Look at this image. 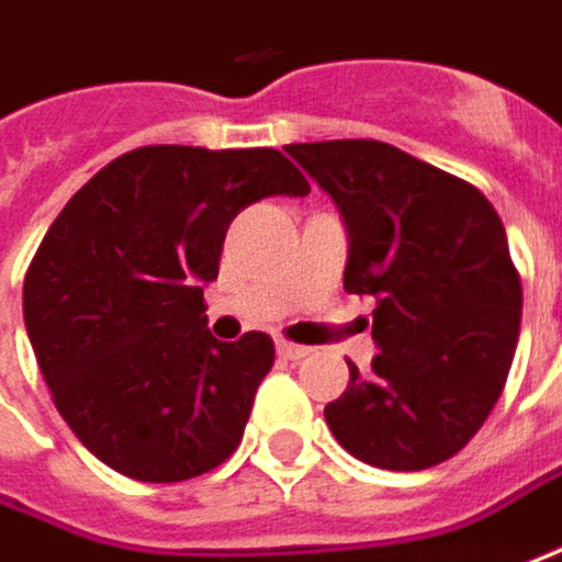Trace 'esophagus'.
Masks as SVG:
<instances>
[{
	"label": "esophagus",
	"mask_w": 562,
	"mask_h": 562,
	"mask_svg": "<svg viewBox=\"0 0 562 562\" xmlns=\"http://www.w3.org/2000/svg\"><path fill=\"white\" fill-rule=\"evenodd\" d=\"M277 352H280V358H285V361H302L305 355H311V349H307V346H299V342H285V339H280V342H277Z\"/></svg>",
	"instance_id": "obj_1"
}]
</instances>
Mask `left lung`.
Listing matches in <instances>:
<instances>
[{
  "label": "left lung",
  "mask_w": 562,
  "mask_h": 562,
  "mask_svg": "<svg viewBox=\"0 0 562 562\" xmlns=\"http://www.w3.org/2000/svg\"><path fill=\"white\" fill-rule=\"evenodd\" d=\"M349 229L342 285L374 295L371 374L324 408L355 459L422 472L487 422L509 374L522 282L506 229L475 184L383 140L289 144Z\"/></svg>",
  "instance_id": "1"
}]
</instances>
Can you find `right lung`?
<instances>
[{"label": "right lung", "instance_id": "right-lung-1", "mask_svg": "<svg viewBox=\"0 0 562 562\" xmlns=\"http://www.w3.org/2000/svg\"><path fill=\"white\" fill-rule=\"evenodd\" d=\"M307 179L273 147L154 144L103 166L43 235L24 327L53 403L119 475L176 484L241 443L273 339L220 342L204 285L235 216Z\"/></svg>", "mask_w": 562, "mask_h": 562}]
</instances>
